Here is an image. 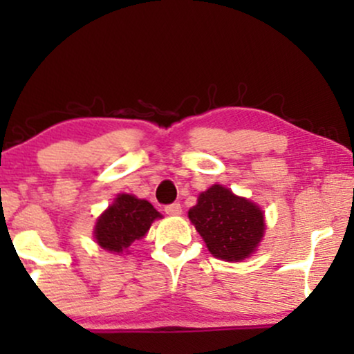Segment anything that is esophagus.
Instances as JSON below:
<instances>
[{
  "mask_svg": "<svg viewBox=\"0 0 354 354\" xmlns=\"http://www.w3.org/2000/svg\"><path fill=\"white\" fill-rule=\"evenodd\" d=\"M165 211L168 214H173V216H174V214L181 213V205H180V203H171V205L165 206Z\"/></svg>",
  "mask_w": 354,
  "mask_h": 354,
  "instance_id": "esophagus-1",
  "label": "esophagus"
}]
</instances>
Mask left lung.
<instances>
[{"label":"left lung","mask_w":354,"mask_h":354,"mask_svg":"<svg viewBox=\"0 0 354 354\" xmlns=\"http://www.w3.org/2000/svg\"><path fill=\"white\" fill-rule=\"evenodd\" d=\"M188 216L211 254L226 261L248 258L265 233L263 211L221 185L201 193Z\"/></svg>","instance_id":"8db88e82"}]
</instances>
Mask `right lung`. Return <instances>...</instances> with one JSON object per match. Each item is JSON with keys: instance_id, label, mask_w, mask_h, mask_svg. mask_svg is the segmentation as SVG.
<instances>
[{"instance_id": "1", "label": "right lung", "mask_w": 354, "mask_h": 354, "mask_svg": "<svg viewBox=\"0 0 354 354\" xmlns=\"http://www.w3.org/2000/svg\"><path fill=\"white\" fill-rule=\"evenodd\" d=\"M156 218H161V214L153 208L151 203L138 200L131 194H120L100 216L95 238L104 250L123 253L133 241L145 236Z\"/></svg>"}]
</instances>
